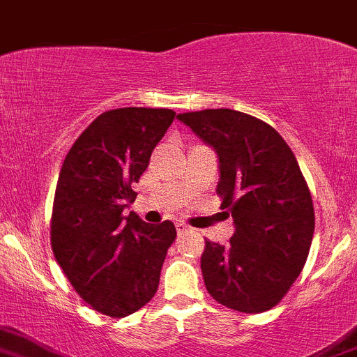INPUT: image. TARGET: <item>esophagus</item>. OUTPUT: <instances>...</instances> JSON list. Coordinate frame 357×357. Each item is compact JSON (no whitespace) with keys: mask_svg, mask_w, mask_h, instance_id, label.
<instances>
[{"mask_svg":"<svg viewBox=\"0 0 357 357\" xmlns=\"http://www.w3.org/2000/svg\"><path fill=\"white\" fill-rule=\"evenodd\" d=\"M177 232H178V234H187V232H190V227H187L185 223H177Z\"/></svg>","mask_w":357,"mask_h":357,"instance_id":"34e87169","label":"esophagus"}]
</instances>
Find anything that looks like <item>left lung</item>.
<instances>
[{"label": "left lung", "instance_id": "8db88e82", "mask_svg": "<svg viewBox=\"0 0 357 357\" xmlns=\"http://www.w3.org/2000/svg\"><path fill=\"white\" fill-rule=\"evenodd\" d=\"M218 156L230 244L206 241L201 271L209 296L241 313L271 310L299 277L314 232L310 189L282 135L235 109L177 115Z\"/></svg>", "mask_w": 357, "mask_h": 357}]
</instances>
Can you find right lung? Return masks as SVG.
I'll return each instance as SVG.
<instances>
[{
	"label": "right lung",
	"mask_w": 357,
	"mask_h": 357,
	"mask_svg": "<svg viewBox=\"0 0 357 357\" xmlns=\"http://www.w3.org/2000/svg\"><path fill=\"white\" fill-rule=\"evenodd\" d=\"M174 119V109L165 108L109 109L79 135L63 161L51 245L70 284L98 313L123 318L158 290L175 225H151L123 211Z\"/></svg>",
	"instance_id": "1"
}]
</instances>
